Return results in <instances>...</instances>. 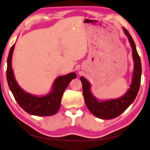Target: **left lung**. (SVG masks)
<instances>
[{
    "label": "left lung",
    "instance_id": "left-lung-1",
    "mask_svg": "<svg viewBox=\"0 0 150 150\" xmlns=\"http://www.w3.org/2000/svg\"><path fill=\"white\" fill-rule=\"evenodd\" d=\"M123 32L128 38L132 49V57L134 59V72L132 74V83L129 89L123 96L117 99L101 101L93 96L91 91V85L83 77H81L82 83L83 94L85 104L93 115L101 120H111L121 115L126 110L135 100L138 93L142 76V63L140 57L136 50L134 39L129 32L123 27Z\"/></svg>",
    "mask_w": 150,
    "mask_h": 150
}]
</instances>
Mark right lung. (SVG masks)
Here are the masks:
<instances>
[{"label": "right lung", "instance_id": "obj_1", "mask_svg": "<svg viewBox=\"0 0 150 150\" xmlns=\"http://www.w3.org/2000/svg\"><path fill=\"white\" fill-rule=\"evenodd\" d=\"M14 44L9 51L7 59L6 79L8 87L18 105L26 112L37 116H50L55 114L60 109L61 98L68 85L77 77L75 73L59 76L54 81L51 91L43 96H34L23 90L18 84L12 68V57Z\"/></svg>", "mask_w": 150, "mask_h": 150}]
</instances>
